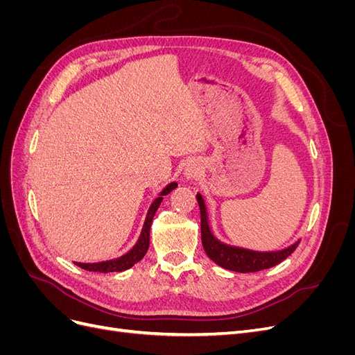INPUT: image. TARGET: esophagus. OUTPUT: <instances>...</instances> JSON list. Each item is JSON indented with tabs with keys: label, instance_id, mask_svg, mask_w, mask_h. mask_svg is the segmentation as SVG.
Returning <instances> with one entry per match:
<instances>
[{
	"label": "esophagus",
	"instance_id": "1",
	"mask_svg": "<svg viewBox=\"0 0 355 355\" xmlns=\"http://www.w3.org/2000/svg\"><path fill=\"white\" fill-rule=\"evenodd\" d=\"M201 171H202V168H201L198 161L191 159V161H188V163L185 164L184 175H185L187 179H196V178H200Z\"/></svg>",
	"mask_w": 355,
	"mask_h": 355
}]
</instances>
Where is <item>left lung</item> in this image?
<instances>
[{"mask_svg": "<svg viewBox=\"0 0 355 355\" xmlns=\"http://www.w3.org/2000/svg\"><path fill=\"white\" fill-rule=\"evenodd\" d=\"M197 201L201 214V243L204 247V252L207 253V256L214 263L225 268V270L235 272H256L268 270V268H272L283 262L286 257H288L295 252L299 244V241H296L295 244L288 245L287 249L278 252H254L249 249H243V247L225 244L213 235L209 227L207 210L200 194H197Z\"/></svg>", "mask_w": 355, "mask_h": 355, "instance_id": "obj_1", "label": "left lung"}]
</instances>
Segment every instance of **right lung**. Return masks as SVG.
Returning a JSON list of instances; mask_svg holds the SVG:
<instances>
[{
  "instance_id": "add662e5",
  "label": "right lung",
  "mask_w": 355,
  "mask_h": 355,
  "mask_svg": "<svg viewBox=\"0 0 355 355\" xmlns=\"http://www.w3.org/2000/svg\"><path fill=\"white\" fill-rule=\"evenodd\" d=\"M175 188H178L176 182H171L168 184L163 191L159 192V197H157L154 200V202L151 204V207L148 210L146 219L144 223V228L141 235H139L137 243L128 250L125 254L116 257V259H111V261H105V262H96V263H81V262H73L77 266L83 268L85 271H93V272H121L132 268L135 263H137L139 261L142 259L145 256V253L148 252L149 247V230H151V223L154 219V214L158 210L161 201H163V197L167 196L170 191H173Z\"/></svg>"
}]
</instances>
